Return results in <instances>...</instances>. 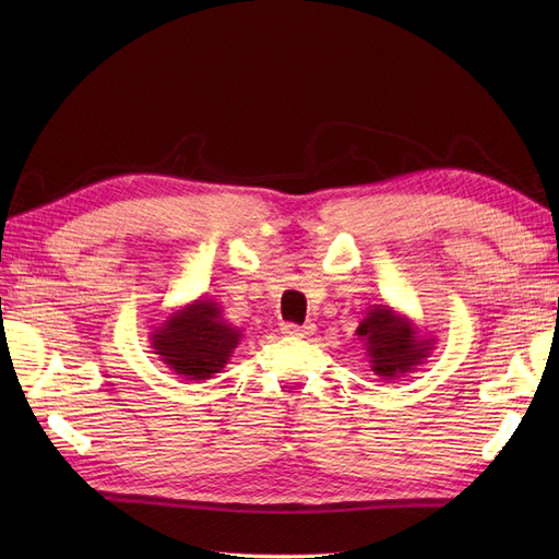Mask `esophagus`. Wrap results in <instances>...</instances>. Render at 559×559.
Returning <instances> with one entry per match:
<instances>
[{"mask_svg": "<svg viewBox=\"0 0 559 559\" xmlns=\"http://www.w3.org/2000/svg\"><path fill=\"white\" fill-rule=\"evenodd\" d=\"M282 333L294 335V337H308V335L314 333V324H302V326H298V324H284Z\"/></svg>", "mask_w": 559, "mask_h": 559, "instance_id": "obj_1", "label": "esophagus"}]
</instances>
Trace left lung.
Wrapping results in <instances>:
<instances>
[{"label":"left lung","instance_id":"1","mask_svg":"<svg viewBox=\"0 0 559 559\" xmlns=\"http://www.w3.org/2000/svg\"><path fill=\"white\" fill-rule=\"evenodd\" d=\"M370 370L382 380H399L425 364L436 337L419 333L415 321L392 306H370L357 326Z\"/></svg>","mask_w":559,"mask_h":559}]
</instances>
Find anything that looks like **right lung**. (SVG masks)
Here are the masks:
<instances>
[{"mask_svg":"<svg viewBox=\"0 0 559 559\" xmlns=\"http://www.w3.org/2000/svg\"><path fill=\"white\" fill-rule=\"evenodd\" d=\"M151 349L158 361L186 380H207L230 361L242 331L228 324L212 298L198 300L170 312L160 326L148 333Z\"/></svg>","mask_w":559,"mask_h":559,"instance_id":"obj_1","label":"right lung"}]
</instances>
